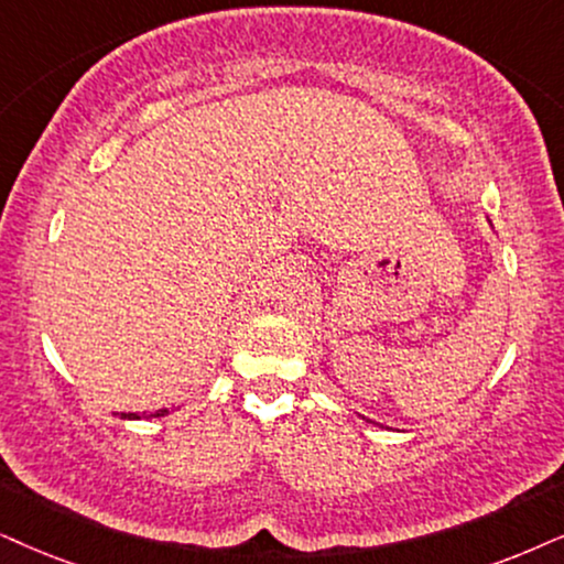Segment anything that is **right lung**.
<instances>
[{"label": "right lung", "instance_id": "right-lung-1", "mask_svg": "<svg viewBox=\"0 0 564 564\" xmlns=\"http://www.w3.org/2000/svg\"><path fill=\"white\" fill-rule=\"evenodd\" d=\"M166 409H161V411H153L151 413V416H148V419H155V416H166ZM119 416H122V419H140V413H119Z\"/></svg>", "mask_w": 564, "mask_h": 564}]
</instances>
